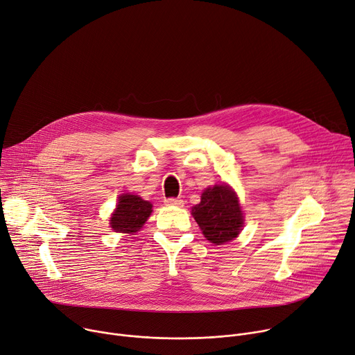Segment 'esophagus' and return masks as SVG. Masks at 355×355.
Here are the masks:
<instances>
[{
    "instance_id": "esophagus-1",
    "label": "esophagus",
    "mask_w": 355,
    "mask_h": 355,
    "mask_svg": "<svg viewBox=\"0 0 355 355\" xmlns=\"http://www.w3.org/2000/svg\"><path fill=\"white\" fill-rule=\"evenodd\" d=\"M164 204L166 205H174V207H182L184 201L180 200V198H167V200H164Z\"/></svg>"
}]
</instances>
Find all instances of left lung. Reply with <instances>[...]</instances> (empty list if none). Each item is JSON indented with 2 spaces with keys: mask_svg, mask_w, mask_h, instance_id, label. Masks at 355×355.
Masks as SVG:
<instances>
[{
  "mask_svg": "<svg viewBox=\"0 0 355 355\" xmlns=\"http://www.w3.org/2000/svg\"><path fill=\"white\" fill-rule=\"evenodd\" d=\"M191 214L204 236L215 245L231 242L243 228V212L238 196L227 184H216L204 189L201 202L192 207Z\"/></svg>",
  "mask_w": 355,
  "mask_h": 355,
  "instance_id": "8db88e82",
  "label": "left lung"
}]
</instances>
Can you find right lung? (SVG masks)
Returning a JSON list of instances; mask_svg holds the SVG:
<instances>
[{
    "label": "right lung",
    "instance_id": "right-lung-1",
    "mask_svg": "<svg viewBox=\"0 0 355 355\" xmlns=\"http://www.w3.org/2000/svg\"><path fill=\"white\" fill-rule=\"evenodd\" d=\"M153 212V205L139 196L121 194L114 212L110 216V227L114 232L135 234L141 230Z\"/></svg>",
    "mask_w": 355,
    "mask_h": 355
}]
</instances>
